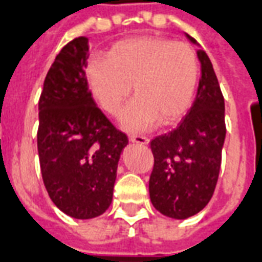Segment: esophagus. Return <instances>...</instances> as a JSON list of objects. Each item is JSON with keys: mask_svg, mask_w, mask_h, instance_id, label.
<instances>
[{"mask_svg": "<svg viewBox=\"0 0 262 262\" xmlns=\"http://www.w3.org/2000/svg\"><path fill=\"white\" fill-rule=\"evenodd\" d=\"M129 141L131 142H137V144H142V145H146L149 142V138L145 137V135H137V134H131L129 135Z\"/></svg>", "mask_w": 262, "mask_h": 262, "instance_id": "34e87169", "label": "esophagus"}]
</instances>
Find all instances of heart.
I'll use <instances>...</instances> for the list:
<instances>
[{"instance_id": "obj_1", "label": "heart", "mask_w": 262, "mask_h": 262, "mask_svg": "<svg viewBox=\"0 0 262 262\" xmlns=\"http://www.w3.org/2000/svg\"><path fill=\"white\" fill-rule=\"evenodd\" d=\"M199 75L192 46L149 35L121 40L105 60L93 59L87 64L93 97L110 116H120L134 86L137 97L121 117L131 131L178 121L193 103Z\"/></svg>"}]
</instances>
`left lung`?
<instances>
[{
    "mask_svg": "<svg viewBox=\"0 0 262 262\" xmlns=\"http://www.w3.org/2000/svg\"><path fill=\"white\" fill-rule=\"evenodd\" d=\"M198 57L202 76L190 111L179 127L151 141L149 196L154 207L172 219H187L205 209L222 165L224 98L207 53L199 49Z\"/></svg>",
    "mask_w": 262,
    "mask_h": 262,
    "instance_id": "obj_1",
    "label": "left lung"
}]
</instances>
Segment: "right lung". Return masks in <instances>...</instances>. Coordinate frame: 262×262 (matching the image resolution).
<instances>
[{"mask_svg":"<svg viewBox=\"0 0 262 262\" xmlns=\"http://www.w3.org/2000/svg\"><path fill=\"white\" fill-rule=\"evenodd\" d=\"M89 39L70 40L49 69L39 98L38 154L52 202L75 219L103 214L113 200L128 137L98 108L86 77Z\"/></svg>","mask_w":262,"mask_h":262,"instance_id":"obj_1","label":"right lung"}]
</instances>
